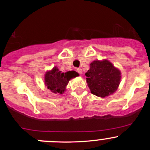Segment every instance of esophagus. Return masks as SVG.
Instances as JSON below:
<instances>
[{
	"instance_id": "esophagus-1",
	"label": "esophagus",
	"mask_w": 150,
	"mask_h": 150,
	"mask_svg": "<svg viewBox=\"0 0 150 150\" xmlns=\"http://www.w3.org/2000/svg\"><path fill=\"white\" fill-rule=\"evenodd\" d=\"M77 72L79 74H82V69L81 68H78V69H77Z\"/></svg>"
}]
</instances>
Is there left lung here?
I'll return each instance as SVG.
<instances>
[{
	"instance_id": "left-lung-1",
	"label": "left lung",
	"mask_w": 150,
	"mask_h": 150,
	"mask_svg": "<svg viewBox=\"0 0 150 150\" xmlns=\"http://www.w3.org/2000/svg\"><path fill=\"white\" fill-rule=\"evenodd\" d=\"M86 83L93 94L104 98L118 88L121 72L107 59L94 60L86 73Z\"/></svg>"
}]
</instances>
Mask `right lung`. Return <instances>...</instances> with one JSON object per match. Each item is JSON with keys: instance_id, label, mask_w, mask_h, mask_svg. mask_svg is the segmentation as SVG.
I'll list each match as a JSON object with an SVG mask.
<instances>
[{"instance_id": "obj_1", "label": "right lung", "mask_w": 150, "mask_h": 150, "mask_svg": "<svg viewBox=\"0 0 150 150\" xmlns=\"http://www.w3.org/2000/svg\"><path fill=\"white\" fill-rule=\"evenodd\" d=\"M79 76V74L75 71H69L62 72L59 70L57 66L54 67L50 70L46 71L44 75L45 86L47 89L54 93H64L68 83L72 78Z\"/></svg>"}]
</instances>
